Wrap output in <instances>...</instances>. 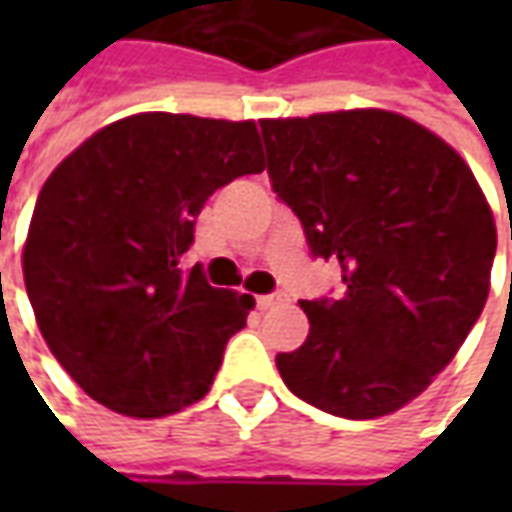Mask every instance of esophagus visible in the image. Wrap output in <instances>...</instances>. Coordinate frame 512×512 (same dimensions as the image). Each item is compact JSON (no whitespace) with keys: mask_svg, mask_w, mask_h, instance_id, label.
Instances as JSON below:
<instances>
[{"mask_svg":"<svg viewBox=\"0 0 512 512\" xmlns=\"http://www.w3.org/2000/svg\"><path fill=\"white\" fill-rule=\"evenodd\" d=\"M279 301H285L282 293H268V296H257V307L260 310H271V307H277Z\"/></svg>","mask_w":512,"mask_h":512,"instance_id":"obj_1","label":"esophagus"}]
</instances>
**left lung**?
<instances>
[{
  "instance_id": "left-lung-1",
  "label": "left lung",
  "mask_w": 512,
  "mask_h": 512,
  "mask_svg": "<svg viewBox=\"0 0 512 512\" xmlns=\"http://www.w3.org/2000/svg\"><path fill=\"white\" fill-rule=\"evenodd\" d=\"M260 134L271 189L345 285L340 299L299 301L310 334L277 354L279 376L334 417L392 414L483 312L496 255L483 191L444 139L384 109L260 120Z\"/></svg>"
}]
</instances>
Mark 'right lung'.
Segmentation results:
<instances>
[{
  "instance_id": "1",
  "label": "right lung",
  "mask_w": 512,
  "mask_h": 512,
  "mask_svg": "<svg viewBox=\"0 0 512 512\" xmlns=\"http://www.w3.org/2000/svg\"><path fill=\"white\" fill-rule=\"evenodd\" d=\"M252 172V120L145 112L101 128L43 183L27 296L51 354L101 406L167 417L211 389L255 299L211 288L180 257L205 200Z\"/></svg>"
}]
</instances>
